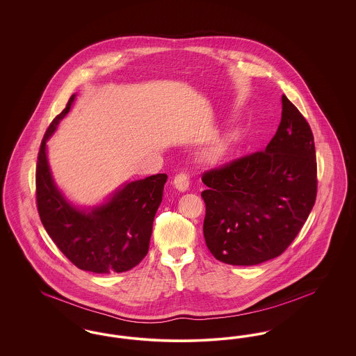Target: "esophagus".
I'll return each instance as SVG.
<instances>
[{
  "label": "esophagus",
  "instance_id": "34e87169",
  "mask_svg": "<svg viewBox=\"0 0 356 356\" xmlns=\"http://www.w3.org/2000/svg\"><path fill=\"white\" fill-rule=\"evenodd\" d=\"M173 183H175V186H176L179 191H181V192L188 191V189H189V175L186 173V172L177 173V175L175 176V179H173Z\"/></svg>",
  "mask_w": 356,
  "mask_h": 356
}]
</instances>
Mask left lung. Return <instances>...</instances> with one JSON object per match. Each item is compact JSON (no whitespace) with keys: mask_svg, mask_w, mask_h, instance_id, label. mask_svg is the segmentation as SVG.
Returning a JSON list of instances; mask_svg holds the SVG:
<instances>
[{"mask_svg":"<svg viewBox=\"0 0 356 356\" xmlns=\"http://www.w3.org/2000/svg\"><path fill=\"white\" fill-rule=\"evenodd\" d=\"M282 121L264 151L205 170L203 232L209 252L232 266H254L283 254L315 204L314 135L282 96Z\"/></svg>","mask_w":356,"mask_h":356,"instance_id":"8db88e82","label":"left lung"}]
</instances>
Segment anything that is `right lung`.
Segmentation results:
<instances>
[{
    "label": "right lung",
    "mask_w": 356,
    "mask_h": 356,
    "mask_svg": "<svg viewBox=\"0 0 356 356\" xmlns=\"http://www.w3.org/2000/svg\"><path fill=\"white\" fill-rule=\"evenodd\" d=\"M65 109L48 127L40 145L35 167V204L41 222L58 250L77 268L95 273L132 270L148 254L156 211L163 200L165 173L132 181L109 203L90 213L77 211L63 197L51 180L47 160V140Z\"/></svg>",
    "instance_id": "right-lung-1"
}]
</instances>
